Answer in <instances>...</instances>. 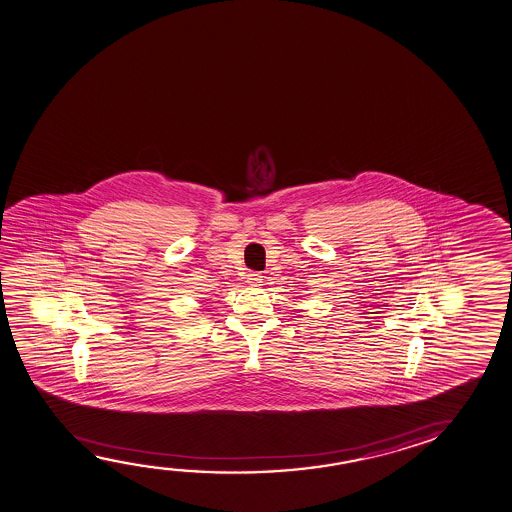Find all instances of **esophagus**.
Listing matches in <instances>:
<instances>
[{
  "label": "esophagus",
  "mask_w": 512,
  "mask_h": 512,
  "mask_svg": "<svg viewBox=\"0 0 512 512\" xmlns=\"http://www.w3.org/2000/svg\"><path fill=\"white\" fill-rule=\"evenodd\" d=\"M246 282L252 287H259L262 284V275L260 273H250V275H246Z\"/></svg>",
  "instance_id": "1"
}]
</instances>
